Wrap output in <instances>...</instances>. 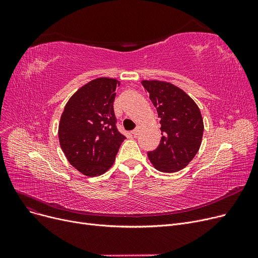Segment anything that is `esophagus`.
Masks as SVG:
<instances>
[{
    "label": "esophagus",
    "instance_id": "obj_1",
    "mask_svg": "<svg viewBox=\"0 0 258 258\" xmlns=\"http://www.w3.org/2000/svg\"><path fill=\"white\" fill-rule=\"evenodd\" d=\"M138 133H139V128H138V127H137V128H135L134 131H132V134L134 135V137H137Z\"/></svg>",
    "mask_w": 258,
    "mask_h": 258
}]
</instances>
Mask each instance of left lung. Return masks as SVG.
<instances>
[{
    "mask_svg": "<svg viewBox=\"0 0 258 258\" xmlns=\"http://www.w3.org/2000/svg\"><path fill=\"white\" fill-rule=\"evenodd\" d=\"M157 108L162 138L159 146L148 152L153 165L162 172H175L186 167L201 146L204 124L196 102L171 84L143 80Z\"/></svg>",
    "mask_w": 258,
    "mask_h": 258,
    "instance_id": "1",
    "label": "left lung"
}]
</instances>
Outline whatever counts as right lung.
Returning <instances> with one entry per match:
<instances>
[{
  "mask_svg": "<svg viewBox=\"0 0 258 258\" xmlns=\"http://www.w3.org/2000/svg\"><path fill=\"white\" fill-rule=\"evenodd\" d=\"M119 81L97 78L80 88L67 102L58 138L68 161L81 173L95 177L110 168L125 139L117 127L114 100Z\"/></svg>",
  "mask_w": 258,
  "mask_h": 258,
  "instance_id": "add662e5",
  "label": "right lung"
}]
</instances>
